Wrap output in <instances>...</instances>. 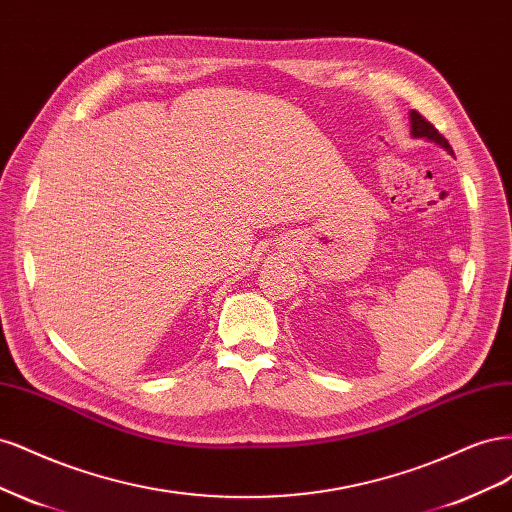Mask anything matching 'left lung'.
<instances>
[{
	"mask_svg": "<svg viewBox=\"0 0 512 512\" xmlns=\"http://www.w3.org/2000/svg\"><path fill=\"white\" fill-rule=\"evenodd\" d=\"M410 136L412 138H425V141H429V143H436L446 153H451V156H453V149H451V145H448L446 138L436 128H433L425 117L418 115L416 111H410Z\"/></svg>",
	"mask_w": 512,
	"mask_h": 512,
	"instance_id": "8db88e82",
	"label": "left lung"
}]
</instances>
